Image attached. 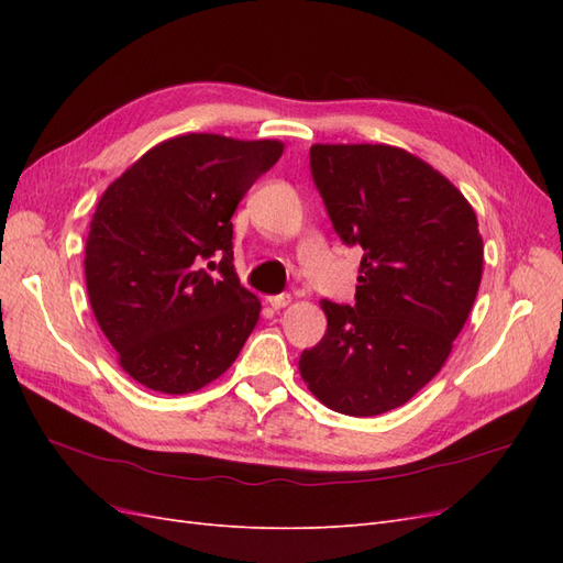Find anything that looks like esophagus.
<instances>
[{"mask_svg":"<svg viewBox=\"0 0 563 563\" xmlns=\"http://www.w3.org/2000/svg\"><path fill=\"white\" fill-rule=\"evenodd\" d=\"M288 302H291V296H288V294H279V296H269L267 298V305H269V308H275V310L286 308Z\"/></svg>","mask_w":563,"mask_h":563,"instance_id":"obj_1","label":"esophagus"}]
</instances>
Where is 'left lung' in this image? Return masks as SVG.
<instances>
[{
	"label": "left lung",
	"mask_w": 563,
	"mask_h": 563,
	"mask_svg": "<svg viewBox=\"0 0 563 563\" xmlns=\"http://www.w3.org/2000/svg\"><path fill=\"white\" fill-rule=\"evenodd\" d=\"M317 192L345 246L364 251L354 305L321 300L329 327L300 376L338 413L391 411L451 354L479 291L484 244L467 199L389 145H312Z\"/></svg>",
	"instance_id": "left-lung-1"
}]
</instances>
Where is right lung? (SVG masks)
Here are the masks:
<instances>
[{"instance_id":"add662e5","label":"right lung","mask_w":563,"mask_h":563,"mask_svg":"<svg viewBox=\"0 0 563 563\" xmlns=\"http://www.w3.org/2000/svg\"><path fill=\"white\" fill-rule=\"evenodd\" d=\"M282 152L279 141L187 133L145 152L100 197L87 288L133 380L187 395L236 360L261 300L234 272L232 216Z\"/></svg>"}]
</instances>
